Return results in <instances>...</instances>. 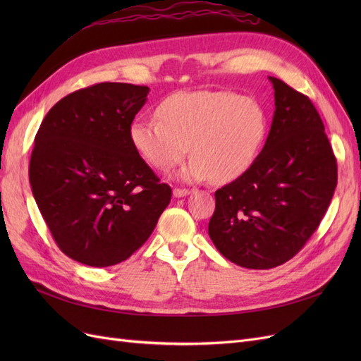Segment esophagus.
<instances>
[{
	"label": "esophagus",
	"mask_w": 361,
	"mask_h": 361,
	"mask_svg": "<svg viewBox=\"0 0 361 361\" xmlns=\"http://www.w3.org/2000/svg\"><path fill=\"white\" fill-rule=\"evenodd\" d=\"M191 191L190 190H185V188H174L173 190V195L176 199H180V197H187V195L190 194Z\"/></svg>",
	"instance_id": "obj_1"
}]
</instances>
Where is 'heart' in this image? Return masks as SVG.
<instances>
[{
  "label": "heart",
  "instance_id": "b5f03b06",
  "mask_svg": "<svg viewBox=\"0 0 361 361\" xmlns=\"http://www.w3.org/2000/svg\"><path fill=\"white\" fill-rule=\"evenodd\" d=\"M157 116L130 125L129 138L152 167L167 171L188 150L179 179L214 183L238 179L253 166L268 133L262 105L233 92H179L164 99Z\"/></svg>",
  "mask_w": 361,
  "mask_h": 361
}]
</instances>
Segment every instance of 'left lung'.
<instances>
[{
    "instance_id": "1",
    "label": "left lung",
    "mask_w": 361,
    "mask_h": 361,
    "mask_svg": "<svg viewBox=\"0 0 361 361\" xmlns=\"http://www.w3.org/2000/svg\"><path fill=\"white\" fill-rule=\"evenodd\" d=\"M268 78L276 110L265 146L243 176L215 192L207 226L216 250L250 269L274 268L297 255L337 185L336 158L312 101Z\"/></svg>"
}]
</instances>
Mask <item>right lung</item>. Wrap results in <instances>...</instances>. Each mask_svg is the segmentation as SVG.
Here are the masks:
<instances>
[{
	"label": "right lung",
	"mask_w": 361,
	"mask_h": 361,
	"mask_svg": "<svg viewBox=\"0 0 361 361\" xmlns=\"http://www.w3.org/2000/svg\"><path fill=\"white\" fill-rule=\"evenodd\" d=\"M149 87L101 82L54 105L37 130L30 185L64 255L111 267L143 245L171 200V188L130 143L129 129Z\"/></svg>",
	"instance_id": "1"
}]
</instances>
